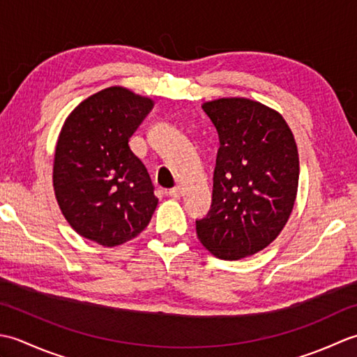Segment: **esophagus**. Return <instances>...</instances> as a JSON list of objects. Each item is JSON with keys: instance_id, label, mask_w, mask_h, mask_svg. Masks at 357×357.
<instances>
[{"instance_id": "obj_1", "label": "esophagus", "mask_w": 357, "mask_h": 357, "mask_svg": "<svg viewBox=\"0 0 357 357\" xmlns=\"http://www.w3.org/2000/svg\"><path fill=\"white\" fill-rule=\"evenodd\" d=\"M184 195V192H183V187H179V185H176V187H173L172 190H169V196H172V198H174V199H179L181 196Z\"/></svg>"}]
</instances>
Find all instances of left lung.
Here are the masks:
<instances>
[{
    "mask_svg": "<svg viewBox=\"0 0 357 357\" xmlns=\"http://www.w3.org/2000/svg\"><path fill=\"white\" fill-rule=\"evenodd\" d=\"M219 135L213 196L196 234L208 252L238 261L275 241L290 218L299 184L294 136L279 112L248 98L202 104Z\"/></svg>",
    "mask_w": 357,
    "mask_h": 357,
    "instance_id": "left-lung-1",
    "label": "left lung"
}]
</instances>
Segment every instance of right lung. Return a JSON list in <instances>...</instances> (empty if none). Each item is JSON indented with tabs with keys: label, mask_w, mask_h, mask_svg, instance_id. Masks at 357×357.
I'll list each match as a JSON object with an SVG mask.
<instances>
[{
	"label": "right lung",
	"mask_w": 357,
	"mask_h": 357,
	"mask_svg": "<svg viewBox=\"0 0 357 357\" xmlns=\"http://www.w3.org/2000/svg\"><path fill=\"white\" fill-rule=\"evenodd\" d=\"M153 104L113 86L89 96L64 121L53 159V190L79 236L116 247L149 225L158 198L128 139Z\"/></svg>",
	"instance_id": "add662e5"
}]
</instances>
